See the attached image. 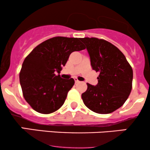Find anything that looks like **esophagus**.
I'll return each instance as SVG.
<instances>
[{
  "mask_svg": "<svg viewBox=\"0 0 150 150\" xmlns=\"http://www.w3.org/2000/svg\"><path fill=\"white\" fill-rule=\"evenodd\" d=\"M75 83H79V82H80V81H79L78 80H77V78H75Z\"/></svg>",
  "mask_w": 150,
  "mask_h": 150,
  "instance_id": "obj_1",
  "label": "esophagus"
}]
</instances>
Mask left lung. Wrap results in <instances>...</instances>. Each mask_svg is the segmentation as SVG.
I'll list each match as a JSON object with an SVG mask.
<instances>
[{"label":"left lung","instance_id":"obj_1","mask_svg":"<svg viewBox=\"0 0 150 150\" xmlns=\"http://www.w3.org/2000/svg\"><path fill=\"white\" fill-rule=\"evenodd\" d=\"M92 69L99 72L96 86L87 83L82 99L94 112L106 114L119 108L127 100L132 89V69L123 53L104 39L85 37Z\"/></svg>","mask_w":150,"mask_h":150}]
</instances>
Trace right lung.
Here are the masks:
<instances>
[{
  "instance_id": "right-lung-1",
  "label": "right lung",
  "mask_w": 150,
  "mask_h": 150,
  "mask_svg": "<svg viewBox=\"0 0 150 150\" xmlns=\"http://www.w3.org/2000/svg\"><path fill=\"white\" fill-rule=\"evenodd\" d=\"M80 38L56 37L41 43L22 63L20 82L24 98L34 111L49 114L64 104L75 80L59 74L70 53L85 49Z\"/></svg>"
}]
</instances>
